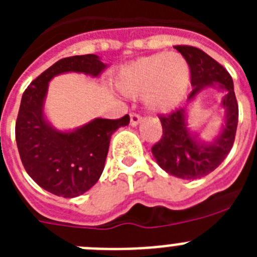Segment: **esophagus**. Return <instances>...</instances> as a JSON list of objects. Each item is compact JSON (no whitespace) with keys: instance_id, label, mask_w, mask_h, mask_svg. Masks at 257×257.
<instances>
[{"instance_id":"esophagus-1","label":"esophagus","mask_w":257,"mask_h":257,"mask_svg":"<svg viewBox=\"0 0 257 257\" xmlns=\"http://www.w3.org/2000/svg\"><path fill=\"white\" fill-rule=\"evenodd\" d=\"M142 121H143V118L140 117L139 114H136V113H131V114H130V123H131V126L136 127L139 123H142Z\"/></svg>"}]
</instances>
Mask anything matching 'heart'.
<instances>
[{
	"label": "heart",
	"instance_id": "1",
	"mask_svg": "<svg viewBox=\"0 0 257 257\" xmlns=\"http://www.w3.org/2000/svg\"><path fill=\"white\" fill-rule=\"evenodd\" d=\"M190 83V68L176 52L157 54L135 61L118 77L117 87L127 96L145 95V104L167 113L180 104Z\"/></svg>",
	"mask_w": 257,
	"mask_h": 257
}]
</instances>
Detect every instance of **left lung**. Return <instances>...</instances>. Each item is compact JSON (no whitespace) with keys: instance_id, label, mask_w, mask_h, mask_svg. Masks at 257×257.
I'll use <instances>...</instances> for the list:
<instances>
[{"instance_id":"left-lung-1","label":"left lung","mask_w":257,"mask_h":257,"mask_svg":"<svg viewBox=\"0 0 257 257\" xmlns=\"http://www.w3.org/2000/svg\"><path fill=\"white\" fill-rule=\"evenodd\" d=\"M190 68L193 91L187 105L170 115L161 117L162 139L153 145L154 160L167 174L184 180L203 178L219 167L234 143L238 124V104L230 74L206 52L192 46H175ZM205 88L223 92L220 106L224 109V123L219 134L206 142L187 124L190 104Z\"/></svg>"}]
</instances>
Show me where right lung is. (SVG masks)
Returning <instances> with one entry per match:
<instances>
[{"instance_id":"1","label":"right lung","mask_w":257,"mask_h":257,"mask_svg":"<svg viewBox=\"0 0 257 257\" xmlns=\"http://www.w3.org/2000/svg\"><path fill=\"white\" fill-rule=\"evenodd\" d=\"M106 68L94 54L60 59L23 94L15 124L20 160L29 176L55 196L74 198L94 187L103 174L113 133L130 123V117L94 118L73 130H58L45 114L49 82L64 73L99 77Z\"/></svg>"}]
</instances>
